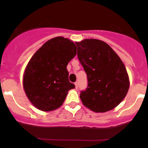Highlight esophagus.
<instances>
[{"instance_id":"esophagus-1","label":"esophagus","mask_w":148,"mask_h":148,"mask_svg":"<svg viewBox=\"0 0 148 148\" xmlns=\"http://www.w3.org/2000/svg\"><path fill=\"white\" fill-rule=\"evenodd\" d=\"M74 84H75L76 89H78V86H79V82H76L74 83Z\"/></svg>"}]
</instances>
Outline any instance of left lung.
I'll return each mask as SVG.
<instances>
[{"label":"left lung","mask_w":148,"mask_h":148,"mask_svg":"<svg viewBox=\"0 0 148 148\" xmlns=\"http://www.w3.org/2000/svg\"><path fill=\"white\" fill-rule=\"evenodd\" d=\"M77 56L87 75L88 86L80 99L95 112H105L124 99L130 86L125 66L112 49L98 39L75 42Z\"/></svg>","instance_id":"obj_1"}]
</instances>
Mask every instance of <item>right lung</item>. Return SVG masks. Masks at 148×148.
<instances>
[{"label": "right lung", "instance_id": "right-lung-1", "mask_svg": "<svg viewBox=\"0 0 148 148\" xmlns=\"http://www.w3.org/2000/svg\"><path fill=\"white\" fill-rule=\"evenodd\" d=\"M76 54L74 43L58 36L46 41L30 59L23 75V88L38 110L49 112L59 108L68 91L75 88L69 81L66 66Z\"/></svg>", "mask_w": 148, "mask_h": 148}]
</instances>
